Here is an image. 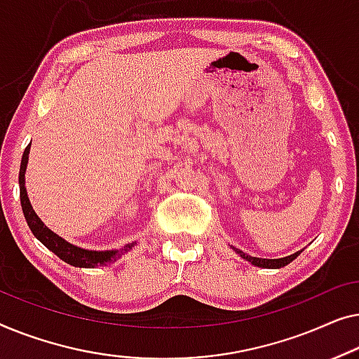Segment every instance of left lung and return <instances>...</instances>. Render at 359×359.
<instances>
[{"mask_svg":"<svg viewBox=\"0 0 359 359\" xmlns=\"http://www.w3.org/2000/svg\"><path fill=\"white\" fill-rule=\"evenodd\" d=\"M237 254H239L241 257H244V259L247 262H250L252 265L255 266H262V269H281V266H286L290 262H292L296 259L297 255L301 254V252H296V254L292 255H287V257H283V259H259V257H250L244 254V252L239 250V249H234Z\"/></svg>","mask_w":359,"mask_h":359,"instance_id":"left-lung-1","label":"left lung"}]
</instances>
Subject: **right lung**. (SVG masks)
I'll return each instance as SVG.
<instances>
[{"label":"right lung","instance_id":"add662e5","mask_svg":"<svg viewBox=\"0 0 359 359\" xmlns=\"http://www.w3.org/2000/svg\"><path fill=\"white\" fill-rule=\"evenodd\" d=\"M29 149L30 144L26 148L22 154L21 161V169H19V190H21V206L24 211V216H26V221L29 224L32 234L37 237V239L42 242V244L53 252L55 255H58L60 259L67 262V264L73 266H83V269H94V266L107 265L110 262L117 260L120 255H123L125 252H128L131 247L135 245V242L131 244L123 245L122 249L118 250H105V252H95V250H86L76 247L73 244H68L67 241L62 239V237L55 234V232L50 231L47 226H45L35 211L30 206V201L27 198L26 187H24V174H26L27 161H29Z\"/></svg>","mask_w":359,"mask_h":359}]
</instances>
